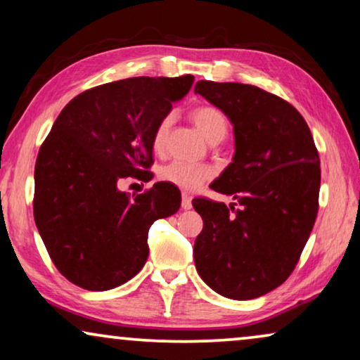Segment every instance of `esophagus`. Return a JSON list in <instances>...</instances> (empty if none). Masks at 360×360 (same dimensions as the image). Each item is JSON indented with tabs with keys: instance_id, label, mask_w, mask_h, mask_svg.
Instances as JSON below:
<instances>
[{
	"instance_id": "esophagus-1",
	"label": "esophagus",
	"mask_w": 360,
	"mask_h": 360,
	"mask_svg": "<svg viewBox=\"0 0 360 360\" xmlns=\"http://www.w3.org/2000/svg\"><path fill=\"white\" fill-rule=\"evenodd\" d=\"M181 208H184V210H191V196L186 193V191H184V193H181Z\"/></svg>"
}]
</instances>
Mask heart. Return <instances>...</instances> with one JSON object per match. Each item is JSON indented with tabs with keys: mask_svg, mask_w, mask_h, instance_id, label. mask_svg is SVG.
<instances>
[{
	"mask_svg": "<svg viewBox=\"0 0 360 360\" xmlns=\"http://www.w3.org/2000/svg\"><path fill=\"white\" fill-rule=\"evenodd\" d=\"M190 116L210 142H219L228 136L229 121L223 111L214 105H198L190 111ZM172 126V115H165L157 122L152 134V147L155 152L164 149L167 136ZM213 175V170L206 165H195L188 162L174 160L159 170V179L181 190H195Z\"/></svg>",
	"mask_w": 360,
	"mask_h": 360,
	"instance_id": "b5f03b06",
	"label": "heart"
}]
</instances>
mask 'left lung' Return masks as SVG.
Instances as JSON below:
<instances>
[{
	"mask_svg": "<svg viewBox=\"0 0 360 360\" xmlns=\"http://www.w3.org/2000/svg\"><path fill=\"white\" fill-rule=\"evenodd\" d=\"M195 91L234 124V159L211 188L238 200L229 206L193 200L203 218L196 270L226 298L262 297L292 275L311 234L321 184L318 149L303 116L274 93L210 80Z\"/></svg>",
	"mask_w": 360,
	"mask_h": 360,
	"instance_id": "left-lung-1",
	"label": "left lung"
}]
</instances>
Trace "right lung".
Masks as SVG:
<instances>
[{
	"mask_svg": "<svg viewBox=\"0 0 360 360\" xmlns=\"http://www.w3.org/2000/svg\"><path fill=\"white\" fill-rule=\"evenodd\" d=\"M193 75L136 77L90 88L60 111L34 169V219L53 265L91 292L120 287L144 267L152 223L180 208L176 186L120 191L150 175L152 134Z\"/></svg>",
	"mask_w": 360,
	"mask_h": 360,
	"instance_id": "add662e5",
	"label": "right lung"
}]
</instances>
